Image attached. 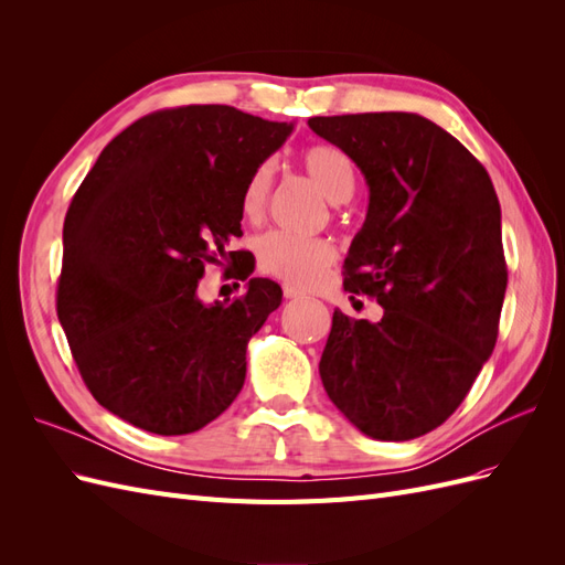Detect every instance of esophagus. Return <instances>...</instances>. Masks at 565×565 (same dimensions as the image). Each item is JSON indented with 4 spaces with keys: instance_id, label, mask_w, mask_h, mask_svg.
I'll use <instances>...</instances> for the list:
<instances>
[{
    "instance_id": "1",
    "label": "esophagus",
    "mask_w": 565,
    "mask_h": 565,
    "mask_svg": "<svg viewBox=\"0 0 565 565\" xmlns=\"http://www.w3.org/2000/svg\"><path fill=\"white\" fill-rule=\"evenodd\" d=\"M282 295L287 297V299H303L306 295L301 292V289H297V287H292V285H285L282 287Z\"/></svg>"
}]
</instances>
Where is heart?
<instances>
[{
	"label": "heart",
	"instance_id": "obj_1",
	"mask_svg": "<svg viewBox=\"0 0 565 565\" xmlns=\"http://www.w3.org/2000/svg\"><path fill=\"white\" fill-rule=\"evenodd\" d=\"M299 164L330 202L339 204L351 200L355 191V169L344 150L330 143H311L299 152ZM273 185L270 164H259L249 174L241 210L245 218L259 221L266 212ZM337 259V247L328 237H306L285 231H270L256 243V262L268 276H276L289 285H313L322 270Z\"/></svg>",
	"mask_w": 565,
	"mask_h": 565
}]
</instances>
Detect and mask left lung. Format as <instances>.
Wrapping results in <instances>:
<instances>
[{
    "mask_svg": "<svg viewBox=\"0 0 565 565\" xmlns=\"http://www.w3.org/2000/svg\"><path fill=\"white\" fill-rule=\"evenodd\" d=\"M309 127L365 177L367 216L344 289L384 309L380 322L334 311L322 386L370 438L424 436L467 398L498 341L507 292L498 193L486 167L422 115L311 117Z\"/></svg>",
    "mask_w": 565,
    "mask_h": 565,
    "instance_id": "8db88e82",
    "label": "left lung"
}]
</instances>
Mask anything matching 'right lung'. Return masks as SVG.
<instances>
[{
  "mask_svg": "<svg viewBox=\"0 0 565 565\" xmlns=\"http://www.w3.org/2000/svg\"><path fill=\"white\" fill-rule=\"evenodd\" d=\"M289 134L231 106L158 110L117 134L77 188L56 311L84 384L119 419L183 436L241 393L247 341L282 289L250 278L243 298L204 305L196 282L243 253L226 252L243 235V188ZM249 273L244 254L234 277Z\"/></svg>",
  "mask_w": 565,
  "mask_h": 565,
  "instance_id": "right-lung-1",
  "label": "right lung"
}]
</instances>
